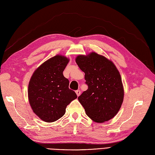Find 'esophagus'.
Instances as JSON below:
<instances>
[{
    "label": "esophagus",
    "instance_id": "obj_1",
    "mask_svg": "<svg viewBox=\"0 0 155 155\" xmlns=\"http://www.w3.org/2000/svg\"><path fill=\"white\" fill-rule=\"evenodd\" d=\"M75 93H76V94H77V96L78 97L81 94V91L80 90H77L75 91Z\"/></svg>",
    "mask_w": 155,
    "mask_h": 155
}]
</instances>
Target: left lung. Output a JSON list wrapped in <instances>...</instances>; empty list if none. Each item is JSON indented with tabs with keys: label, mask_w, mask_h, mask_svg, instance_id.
I'll return each mask as SVG.
<instances>
[{
	"label": "left lung",
	"mask_w": 155,
	"mask_h": 155,
	"mask_svg": "<svg viewBox=\"0 0 155 155\" xmlns=\"http://www.w3.org/2000/svg\"><path fill=\"white\" fill-rule=\"evenodd\" d=\"M83 71L88 89L78 97L87 116L96 123L109 120L120 110L124 88L119 71L113 62L93 52L76 58Z\"/></svg>",
	"instance_id": "obj_1"
}]
</instances>
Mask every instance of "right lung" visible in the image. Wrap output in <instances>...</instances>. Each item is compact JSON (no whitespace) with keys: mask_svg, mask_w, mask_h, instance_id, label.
Masks as SVG:
<instances>
[{"mask_svg":"<svg viewBox=\"0 0 155 155\" xmlns=\"http://www.w3.org/2000/svg\"><path fill=\"white\" fill-rule=\"evenodd\" d=\"M68 62L64 56L56 55L36 69L29 81V103L34 113L47 123L61 118L67 105L77 98L62 74Z\"/></svg>","mask_w":155,"mask_h":155,"instance_id":"add662e5","label":"right lung"}]
</instances>
